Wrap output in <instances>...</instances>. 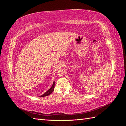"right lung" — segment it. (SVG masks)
<instances>
[{
    "label": "right lung",
    "mask_w": 126,
    "mask_h": 126,
    "mask_svg": "<svg viewBox=\"0 0 126 126\" xmlns=\"http://www.w3.org/2000/svg\"><path fill=\"white\" fill-rule=\"evenodd\" d=\"M54 86H55V82L54 81L52 87H51V88L49 89L48 91H47V92H46L44 94H43L42 95L40 96L39 97H45V96H47L49 95L50 94H51L52 93V92L54 91Z\"/></svg>",
    "instance_id": "1"
}]
</instances>
